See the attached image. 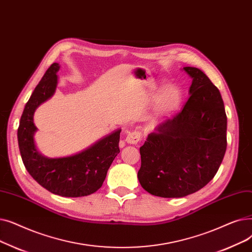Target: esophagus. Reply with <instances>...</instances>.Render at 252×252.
I'll use <instances>...</instances> for the list:
<instances>
[{
	"label": "esophagus",
	"mask_w": 252,
	"mask_h": 252,
	"mask_svg": "<svg viewBox=\"0 0 252 252\" xmlns=\"http://www.w3.org/2000/svg\"><path fill=\"white\" fill-rule=\"evenodd\" d=\"M140 139H141V133L138 130L128 132L126 136V142L130 143V145H137V143L140 141Z\"/></svg>",
	"instance_id": "obj_1"
}]
</instances>
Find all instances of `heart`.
<instances>
[{"instance_id": "heart-1", "label": "heart", "mask_w": 252, "mask_h": 252, "mask_svg": "<svg viewBox=\"0 0 252 252\" xmlns=\"http://www.w3.org/2000/svg\"><path fill=\"white\" fill-rule=\"evenodd\" d=\"M181 101V93L176 88L165 89L157 99L156 110L159 114L169 113L175 110Z\"/></svg>"}]
</instances>
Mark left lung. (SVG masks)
<instances>
[{"mask_svg": "<svg viewBox=\"0 0 252 252\" xmlns=\"http://www.w3.org/2000/svg\"><path fill=\"white\" fill-rule=\"evenodd\" d=\"M183 109L167 118L140 147L137 177L150 194L179 198L205 187L217 174L226 149V115L220 90L197 67Z\"/></svg>", "mask_w": 252, "mask_h": 252, "instance_id": "8db88e82", "label": "left lung"}]
</instances>
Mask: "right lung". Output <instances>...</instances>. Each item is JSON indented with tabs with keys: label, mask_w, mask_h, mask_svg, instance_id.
Returning <instances> with one entry per match:
<instances>
[{
	"label": "right lung",
	"mask_w": 252,
	"mask_h": 252,
	"mask_svg": "<svg viewBox=\"0 0 252 252\" xmlns=\"http://www.w3.org/2000/svg\"><path fill=\"white\" fill-rule=\"evenodd\" d=\"M58 69V63L50 65L26 104L17 131L19 151L27 170L43 188L58 196L84 197L102 186L107 170L120 153L121 129L74 156L55 159L42 156L33 142L37 128L32 118L34 110L53 95Z\"/></svg>",
	"instance_id": "add662e5"
}]
</instances>
